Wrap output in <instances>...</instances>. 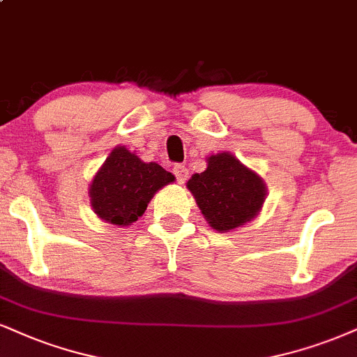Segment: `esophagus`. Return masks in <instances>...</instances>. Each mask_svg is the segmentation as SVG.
Masks as SVG:
<instances>
[{"mask_svg": "<svg viewBox=\"0 0 357 357\" xmlns=\"http://www.w3.org/2000/svg\"><path fill=\"white\" fill-rule=\"evenodd\" d=\"M174 175L175 178H177L178 183H185L187 178H188V169L185 165H180V164H175L174 165Z\"/></svg>", "mask_w": 357, "mask_h": 357, "instance_id": "1", "label": "esophagus"}]
</instances>
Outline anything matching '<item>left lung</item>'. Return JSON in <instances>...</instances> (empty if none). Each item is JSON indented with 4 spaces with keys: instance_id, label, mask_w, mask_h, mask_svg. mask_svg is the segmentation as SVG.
<instances>
[{
    "instance_id": "1",
    "label": "left lung",
    "mask_w": 357,
    "mask_h": 357,
    "mask_svg": "<svg viewBox=\"0 0 357 357\" xmlns=\"http://www.w3.org/2000/svg\"><path fill=\"white\" fill-rule=\"evenodd\" d=\"M188 190L206 222L217 231H228L255 218L266 197L261 177L231 153L208 158V167L188 180Z\"/></svg>"
}]
</instances>
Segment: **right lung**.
<instances>
[{
    "label": "right lung",
    "mask_w": 357,
    "mask_h": 357,
    "mask_svg": "<svg viewBox=\"0 0 357 357\" xmlns=\"http://www.w3.org/2000/svg\"><path fill=\"white\" fill-rule=\"evenodd\" d=\"M174 178L155 162L145 164L126 147H116L91 183L92 208L112 225H130L142 217L153 193Z\"/></svg>",
    "instance_id": "add662e5"
}]
</instances>
